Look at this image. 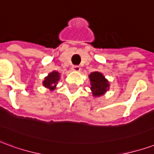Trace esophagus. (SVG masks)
Here are the masks:
<instances>
[{
    "label": "esophagus",
    "mask_w": 154,
    "mask_h": 154,
    "mask_svg": "<svg viewBox=\"0 0 154 154\" xmlns=\"http://www.w3.org/2000/svg\"><path fill=\"white\" fill-rule=\"evenodd\" d=\"M72 69L73 71H75V72H79V71L81 70V67H79V66L75 65V66H73V67H72Z\"/></svg>",
    "instance_id": "34e87169"
}]
</instances>
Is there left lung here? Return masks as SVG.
I'll return each instance as SVG.
<instances>
[{"instance_id": "obj_1", "label": "left lung", "mask_w": 154, "mask_h": 154, "mask_svg": "<svg viewBox=\"0 0 154 154\" xmlns=\"http://www.w3.org/2000/svg\"><path fill=\"white\" fill-rule=\"evenodd\" d=\"M91 82V90L92 91L95 97H99L104 94L109 87V83L107 80L100 72H94L89 76Z\"/></svg>"}]
</instances>
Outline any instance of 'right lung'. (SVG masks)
Masks as SVG:
<instances>
[{"label":"right lung","instance_id":"add662e5","mask_svg":"<svg viewBox=\"0 0 154 154\" xmlns=\"http://www.w3.org/2000/svg\"><path fill=\"white\" fill-rule=\"evenodd\" d=\"M58 80H59V73L57 72H53L48 74V76L45 78L43 84L44 87L49 88L50 90H54Z\"/></svg>","mask_w":154,"mask_h":154}]
</instances>
